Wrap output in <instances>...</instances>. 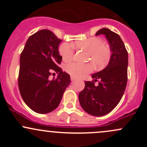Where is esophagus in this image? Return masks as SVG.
<instances>
[{
  "mask_svg": "<svg viewBox=\"0 0 147 147\" xmlns=\"http://www.w3.org/2000/svg\"><path fill=\"white\" fill-rule=\"evenodd\" d=\"M70 79H71V81L75 80V77H73V76H71V77H70Z\"/></svg>",
  "mask_w": 147,
  "mask_h": 147,
  "instance_id": "1",
  "label": "esophagus"
}]
</instances>
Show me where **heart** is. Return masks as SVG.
I'll return each mask as SVG.
<instances>
[{
    "mask_svg": "<svg viewBox=\"0 0 147 147\" xmlns=\"http://www.w3.org/2000/svg\"><path fill=\"white\" fill-rule=\"evenodd\" d=\"M77 48L86 50L89 53V59L92 61L96 67H101L104 65L110 57V49L104 44L100 38L91 37L88 39L76 42ZM59 52L63 61H69L72 59L74 49L72 45L68 43H63L60 45ZM65 71L70 75L75 77H80L87 75L92 70L90 63H79L72 62L67 64L65 67Z\"/></svg>",
    "mask_w": 147,
    "mask_h": 147,
    "instance_id": "heart-1",
    "label": "heart"
}]
</instances>
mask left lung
<instances>
[{"mask_svg": "<svg viewBox=\"0 0 147 147\" xmlns=\"http://www.w3.org/2000/svg\"><path fill=\"white\" fill-rule=\"evenodd\" d=\"M105 35L112 55L107 66L92 74V82H85V88L79 92L80 105L86 112L93 116L109 113L122 99L127 84L128 52L124 42L117 34L102 28L95 34ZM99 80L98 85L94 82Z\"/></svg>", "mask_w": 147, "mask_h": 147, "instance_id": "8db88e82", "label": "left lung"}]
</instances>
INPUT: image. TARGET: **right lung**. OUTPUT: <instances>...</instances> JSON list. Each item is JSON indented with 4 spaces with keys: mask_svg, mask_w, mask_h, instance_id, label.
Returning a JSON list of instances; mask_svg holds the SVG:
<instances>
[{
    "mask_svg": "<svg viewBox=\"0 0 147 147\" xmlns=\"http://www.w3.org/2000/svg\"><path fill=\"white\" fill-rule=\"evenodd\" d=\"M62 41L52 32L41 30L29 37L20 57L18 88L23 101L37 113L52 112L59 105L70 83V75L59 67ZM58 73L50 80L51 72Z\"/></svg>",
    "mask_w": 147,
    "mask_h": 147,
    "instance_id": "obj_1",
    "label": "right lung"
}]
</instances>
